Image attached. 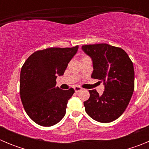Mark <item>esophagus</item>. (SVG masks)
Instances as JSON below:
<instances>
[{
    "label": "esophagus",
    "instance_id": "34e87169",
    "mask_svg": "<svg viewBox=\"0 0 149 149\" xmlns=\"http://www.w3.org/2000/svg\"><path fill=\"white\" fill-rule=\"evenodd\" d=\"M74 89L75 93H78V92H80V91L82 90V88L80 87V86H74Z\"/></svg>",
    "mask_w": 149,
    "mask_h": 149
}]
</instances>
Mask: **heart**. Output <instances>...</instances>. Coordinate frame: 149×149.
Here are the masks:
<instances>
[{
  "label": "heart",
  "instance_id": "heart-1",
  "mask_svg": "<svg viewBox=\"0 0 149 149\" xmlns=\"http://www.w3.org/2000/svg\"><path fill=\"white\" fill-rule=\"evenodd\" d=\"M84 57H85V56H84Z\"/></svg>",
  "mask_w": 149,
  "mask_h": 149
}]
</instances>
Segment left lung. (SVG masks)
Wrapping results in <instances>:
<instances>
[{
  "mask_svg": "<svg viewBox=\"0 0 149 149\" xmlns=\"http://www.w3.org/2000/svg\"><path fill=\"white\" fill-rule=\"evenodd\" d=\"M82 50L93 60L92 78L104 85L102 95L95 89L89 91V99L84 102L85 110L97 122H113L125 112L134 90L132 61L123 49L106 43L83 45Z\"/></svg>",
  "mask_w": 149,
  "mask_h": 149,
  "instance_id": "8db88e82",
  "label": "left lung"
}]
</instances>
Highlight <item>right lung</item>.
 I'll return each mask as SVG.
<instances>
[{"mask_svg":"<svg viewBox=\"0 0 149 149\" xmlns=\"http://www.w3.org/2000/svg\"><path fill=\"white\" fill-rule=\"evenodd\" d=\"M77 49L78 45L40 50L24 63L20 74L21 100L28 116L39 125H54L65 116L74 90L60 89L56 86V79L63 75Z\"/></svg>","mask_w":149,"mask_h":149,"instance_id":"obj_1","label":"right lung"}]
</instances>
